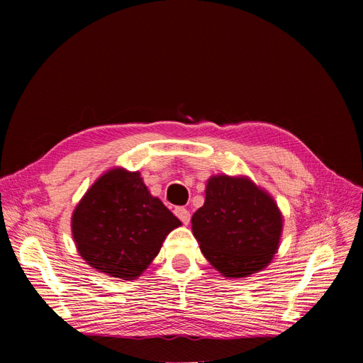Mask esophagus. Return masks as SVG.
<instances>
[{
  "label": "esophagus",
  "mask_w": 363,
  "mask_h": 363,
  "mask_svg": "<svg viewBox=\"0 0 363 363\" xmlns=\"http://www.w3.org/2000/svg\"><path fill=\"white\" fill-rule=\"evenodd\" d=\"M174 213H175V216L180 219L183 224H189L191 213H189L188 208H186V207H175L174 208Z\"/></svg>",
  "instance_id": "obj_1"
}]
</instances>
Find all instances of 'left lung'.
I'll return each instance as SVG.
<instances>
[{"label": "left lung", "mask_w": 363, "mask_h": 363, "mask_svg": "<svg viewBox=\"0 0 363 363\" xmlns=\"http://www.w3.org/2000/svg\"><path fill=\"white\" fill-rule=\"evenodd\" d=\"M281 215L271 196L248 179L216 175L206 201L192 216V232L204 257L225 277H247L276 255Z\"/></svg>", "instance_id": "1"}]
</instances>
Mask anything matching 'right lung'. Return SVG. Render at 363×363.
I'll list each match as a JSON object with an SVG mask.
<instances>
[{
  "instance_id": "1",
  "label": "right lung",
  "mask_w": 363,
  "mask_h": 363,
  "mask_svg": "<svg viewBox=\"0 0 363 363\" xmlns=\"http://www.w3.org/2000/svg\"><path fill=\"white\" fill-rule=\"evenodd\" d=\"M179 225L180 219L150 195L139 172L121 168L98 179L72 215L80 256L92 268L123 280L140 276Z\"/></svg>"
}]
</instances>
